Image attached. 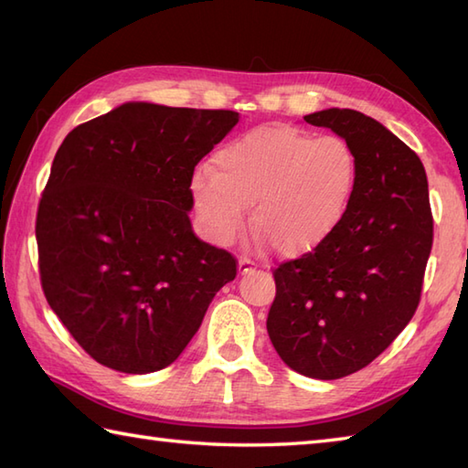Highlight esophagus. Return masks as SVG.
<instances>
[{"label": "esophagus", "mask_w": 468, "mask_h": 468, "mask_svg": "<svg viewBox=\"0 0 468 468\" xmlns=\"http://www.w3.org/2000/svg\"><path fill=\"white\" fill-rule=\"evenodd\" d=\"M251 271H255V263L251 260H247V257H241V260H239V273L247 275Z\"/></svg>", "instance_id": "esophagus-1"}]
</instances>
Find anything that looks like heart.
<instances>
[{"instance_id":"b5f03b06","label":"heart","mask_w":468,"mask_h":468,"mask_svg":"<svg viewBox=\"0 0 468 468\" xmlns=\"http://www.w3.org/2000/svg\"><path fill=\"white\" fill-rule=\"evenodd\" d=\"M357 183V156L342 136L260 126L223 144L211 173L193 176V198L208 235L229 245L253 227L283 257L312 253L340 227Z\"/></svg>"}]
</instances>
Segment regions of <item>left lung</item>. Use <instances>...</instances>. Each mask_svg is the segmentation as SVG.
Wrapping results in <instances>:
<instances>
[{
    "mask_svg": "<svg viewBox=\"0 0 468 468\" xmlns=\"http://www.w3.org/2000/svg\"><path fill=\"white\" fill-rule=\"evenodd\" d=\"M352 144L357 183L332 237L273 271L267 334L303 376L335 380L362 370L419 307L432 250V213L420 158L374 118L350 108L303 116Z\"/></svg>",
    "mask_w": 468,
    "mask_h": 468,
    "instance_id": "8db88e82",
    "label": "left lung"
}]
</instances>
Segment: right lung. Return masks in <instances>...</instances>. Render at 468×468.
I'll return each mask as SVG.
<instances>
[{
  "label": "right lung",
  "mask_w": 468,
  "mask_h": 468,
  "mask_svg": "<svg viewBox=\"0 0 468 468\" xmlns=\"http://www.w3.org/2000/svg\"><path fill=\"white\" fill-rule=\"evenodd\" d=\"M233 111L126 102L69 133L36 217L46 300L98 364H173L237 260L193 233V173Z\"/></svg>",
  "instance_id": "1"
}]
</instances>
